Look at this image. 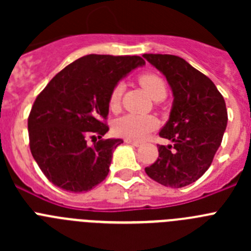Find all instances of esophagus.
Returning a JSON list of instances; mask_svg holds the SVG:
<instances>
[{"mask_svg": "<svg viewBox=\"0 0 251 251\" xmlns=\"http://www.w3.org/2000/svg\"><path fill=\"white\" fill-rule=\"evenodd\" d=\"M124 142H126V143H128V145L136 146V147H139V146H141V142H138V141H132V139H124Z\"/></svg>", "mask_w": 251, "mask_h": 251, "instance_id": "obj_1", "label": "esophagus"}]
</instances>
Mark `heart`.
I'll list each match as a JSON object with an SVG mask.
<instances>
[{"label":"heart","mask_w":251,"mask_h":251,"mask_svg":"<svg viewBox=\"0 0 251 251\" xmlns=\"http://www.w3.org/2000/svg\"><path fill=\"white\" fill-rule=\"evenodd\" d=\"M138 83L153 99L159 100L167 95V85L166 81L158 74L152 72L142 73L138 75ZM123 83H117L113 86L108 99V105L110 110H117L121 105L122 94H123ZM157 127V121L152 115H137L126 114L118 118L113 124V132L115 136L123 137L126 139L145 138L148 133L152 132Z\"/></svg>","instance_id":"obj_1"}]
</instances>
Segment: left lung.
Listing matches in <instances>:
<instances>
[{
    "label": "left lung",
    "mask_w": 251,
    "mask_h": 251,
    "mask_svg": "<svg viewBox=\"0 0 251 251\" xmlns=\"http://www.w3.org/2000/svg\"><path fill=\"white\" fill-rule=\"evenodd\" d=\"M167 79L174 92L170 119L159 132L172 142L158 145V158L146 174L167 187L179 188L200 178L211 166L227 124L224 97L205 74L182 57L145 54Z\"/></svg>",
    "instance_id": "obj_1"
}]
</instances>
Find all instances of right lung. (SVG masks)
Segmentation results:
<instances>
[{
  "mask_svg": "<svg viewBox=\"0 0 251 251\" xmlns=\"http://www.w3.org/2000/svg\"><path fill=\"white\" fill-rule=\"evenodd\" d=\"M145 64L141 56L85 55L57 73L37 95L27 119L30 151L50 182L83 192L105 179L113 150L123 143L101 139L109 129V94L124 75ZM88 136L96 139L93 146L86 143Z\"/></svg>",
  "mask_w": 251,
  "mask_h": 251,
  "instance_id": "right-lung-1",
  "label": "right lung"
}]
</instances>
